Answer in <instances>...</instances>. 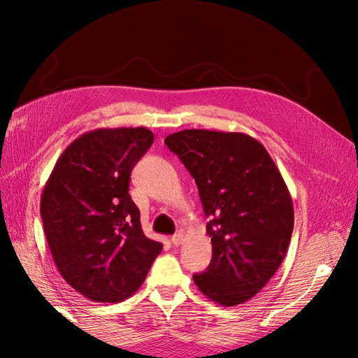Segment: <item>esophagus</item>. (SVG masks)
<instances>
[{
	"label": "esophagus",
	"instance_id": "34e87169",
	"mask_svg": "<svg viewBox=\"0 0 358 358\" xmlns=\"http://www.w3.org/2000/svg\"><path fill=\"white\" fill-rule=\"evenodd\" d=\"M182 242H183V233L182 231H178V233H175V234L171 236V243L175 245V246L182 245Z\"/></svg>",
	"mask_w": 358,
	"mask_h": 358
}]
</instances>
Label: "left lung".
I'll return each mask as SVG.
<instances>
[{
  "mask_svg": "<svg viewBox=\"0 0 358 358\" xmlns=\"http://www.w3.org/2000/svg\"><path fill=\"white\" fill-rule=\"evenodd\" d=\"M164 143L197 183L212 259L192 276L206 297L242 305L282 263L294 227L285 182L266 148L243 133L183 129Z\"/></svg>",
  "mask_w": 358,
  "mask_h": 358,
  "instance_id": "obj_1",
  "label": "left lung"
}]
</instances>
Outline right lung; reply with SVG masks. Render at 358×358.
Segmentation results:
<instances>
[{
	"mask_svg": "<svg viewBox=\"0 0 358 358\" xmlns=\"http://www.w3.org/2000/svg\"><path fill=\"white\" fill-rule=\"evenodd\" d=\"M154 142L145 127L100 128L67 146L41 192L40 215L61 276L86 299H128L159 255L129 189L131 170Z\"/></svg>",
	"mask_w": 358,
	"mask_h": 358,
	"instance_id": "right-lung-1",
	"label": "right lung"
}]
</instances>
